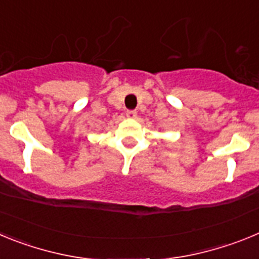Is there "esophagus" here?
I'll return each instance as SVG.
<instances>
[{"mask_svg": "<svg viewBox=\"0 0 259 259\" xmlns=\"http://www.w3.org/2000/svg\"><path fill=\"white\" fill-rule=\"evenodd\" d=\"M125 115H127V118H130V119H135L137 116V113L135 111V110H128Z\"/></svg>", "mask_w": 259, "mask_h": 259, "instance_id": "esophagus-1", "label": "esophagus"}]
</instances>
